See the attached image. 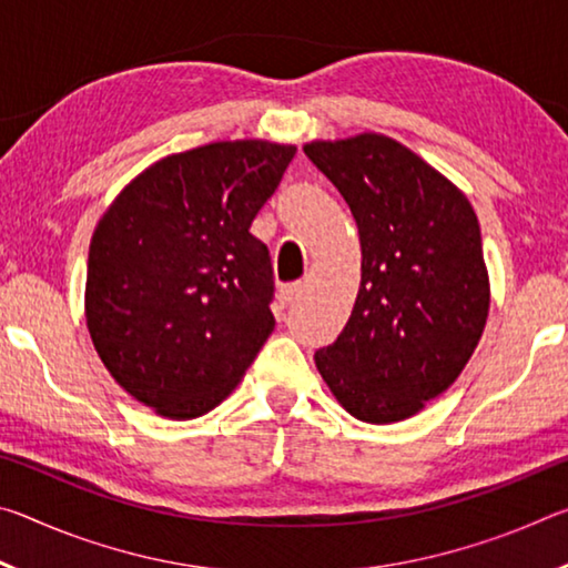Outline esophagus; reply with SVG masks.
<instances>
[{
  "mask_svg": "<svg viewBox=\"0 0 568 568\" xmlns=\"http://www.w3.org/2000/svg\"><path fill=\"white\" fill-rule=\"evenodd\" d=\"M303 285L301 283H291V285H283L281 287V303L283 305H291L297 295H301Z\"/></svg>",
  "mask_w": 568,
  "mask_h": 568,
  "instance_id": "esophagus-1",
  "label": "esophagus"
}]
</instances>
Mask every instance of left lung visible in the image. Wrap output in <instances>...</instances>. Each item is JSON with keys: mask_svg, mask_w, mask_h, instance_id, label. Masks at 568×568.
Wrapping results in <instances>:
<instances>
[{"mask_svg": "<svg viewBox=\"0 0 568 568\" xmlns=\"http://www.w3.org/2000/svg\"><path fill=\"white\" fill-rule=\"evenodd\" d=\"M303 150L348 203L363 257L351 318L315 368L353 418L406 420L454 386L484 335L491 283L478 217L464 190L386 134Z\"/></svg>", "mask_w": 568, "mask_h": 568, "instance_id": "obj_1", "label": "left lung"}]
</instances>
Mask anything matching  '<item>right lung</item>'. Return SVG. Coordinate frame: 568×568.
I'll list each match as a JSON object with an SVG mask.
<instances>
[{"instance_id": "right-lung-1", "label": "right lung", "mask_w": 568, "mask_h": 568, "mask_svg": "<svg viewBox=\"0 0 568 568\" xmlns=\"http://www.w3.org/2000/svg\"><path fill=\"white\" fill-rule=\"evenodd\" d=\"M295 145L223 140L132 178L92 233L84 318L104 368L162 418L235 390L275 328L273 267L250 225Z\"/></svg>"}]
</instances>
